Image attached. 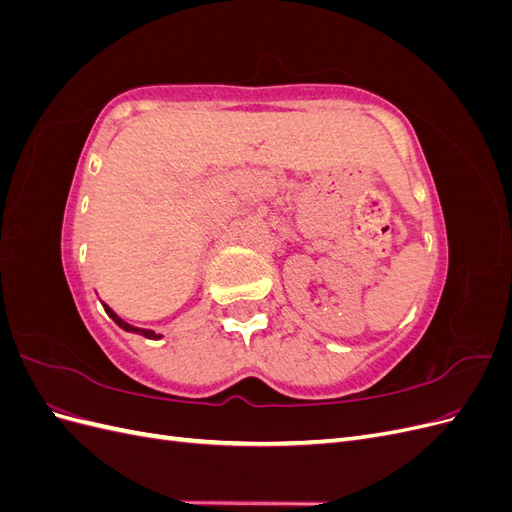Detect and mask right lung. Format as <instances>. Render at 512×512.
<instances>
[{"label": "right lung", "instance_id": "add662e5", "mask_svg": "<svg viewBox=\"0 0 512 512\" xmlns=\"http://www.w3.org/2000/svg\"><path fill=\"white\" fill-rule=\"evenodd\" d=\"M104 305V312L108 314V318H113V322L117 324L119 329H123V331H128V333H136V335H143V337H147V339H160L162 335H158L156 331H151V329H141V327H132V324H128L126 320H121L111 307H108L106 303H102Z\"/></svg>", "mask_w": 512, "mask_h": 512}]
</instances>
